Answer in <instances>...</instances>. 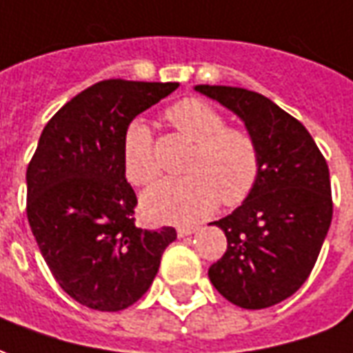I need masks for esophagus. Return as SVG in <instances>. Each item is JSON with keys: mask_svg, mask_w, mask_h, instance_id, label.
Returning a JSON list of instances; mask_svg holds the SVG:
<instances>
[{"mask_svg": "<svg viewBox=\"0 0 353 353\" xmlns=\"http://www.w3.org/2000/svg\"><path fill=\"white\" fill-rule=\"evenodd\" d=\"M196 228H177V236H189L193 235Z\"/></svg>", "mask_w": 353, "mask_h": 353, "instance_id": "1", "label": "esophagus"}]
</instances>
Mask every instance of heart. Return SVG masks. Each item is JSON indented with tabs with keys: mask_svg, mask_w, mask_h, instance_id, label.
I'll use <instances>...</instances> for the list:
<instances>
[{
	"mask_svg": "<svg viewBox=\"0 0 353 353\" xmlns=\"http://www.w3.org/2000/svg\"><path fill=\"white\" fill-rule=\"evenodd\" d=\"M166 120L194 143L185 177H168L141 196L147 218L160 223H194L218 208L233 206L252 191L260 174V154L250 135L228 128L225 118L201 99H181L166 110ZM122 168L130 183L147 185L159 176L149 125L135 120L122 139Z\"/></svg>",
	"mask_w": 353,
	"mask_h": 353,
	"instance_id": "1",
	"label": "heart"
}]
</instances>
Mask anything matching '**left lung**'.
I'll use <instances>...</instances> for the list:
<instances>
[{
  "mask_svg": "<svg viewBox=\"0 0 353 353\" xmlns=\"http://www.w3.org/2000/svg\"><path fill=\"white\" fill-rule=\"evenodd\" d=\"M243 120L260 174L243 204L214 221L228 250L208 270L231 304L263 310L287 300L314 270L332 219L329 166L304 125L256 91L194 85Z\"/></svg>",
  "mask_w": 353,
  "mask_h": 353,
  "instance_id": "obj_1",
  "label": "left lung"
}]
</instances>
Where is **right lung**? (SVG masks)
Returning <instances> with one entry per match:
<instances>
[{
  "label": "right lung",
  "instance_id": "add662e5",
  "mask_svg": "<svg viewBox=\"0 0 353 353\" xmlns=\"http://www.w3.org/2000/svg\"><path fill=\"white\" fill-rule=\"evenodd\" d=\"M177 82L105 80L51 118L26 170V214L59 287L78 304L120 312L149 290L176 229L135 228L122 139Z\"/></svg>",
  "mask_w": 353,
  "mask_h": 353
}]
</instances>
